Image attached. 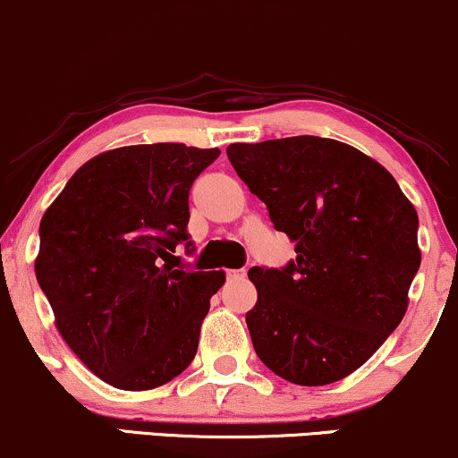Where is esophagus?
Instances as JSON below:
<instances>
[{"label":"esophagus","mask_w":458,"mask_h":458,"mask_svg":"<svg viewBox=\"0 0 458 458\" xmlns=\"http://www.w3.org/2000/svg\"><path fill=\"white\" fill-rule=\"evenodd\" d=\"M246 278V269H227V280H244Z\"/></svg>","instance_id":"34e87169"}]
</instances>
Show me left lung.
<instances>
[{
  "label": "left lung",
  "instance_id": "obj_1",
  "mask_svg": "<svg viewBox=\"0 0 458 458\" xmlns=\"http://www.w3.org/2000/svg\"><path fill=\"white\" fill-rule=\"evenodd\" d=\"M227 157L295 242V261L252 267L257 357L293 385L359 369L402 323L420 267L419 214L380 163L335 140L231 144Z\"/></svg>",
  "mask_w": 458,
  "mask_h": 458
}]
</instances>
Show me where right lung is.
Here are the masks:
<instances>
[{
    "instance_id": "add662e5",
    "label": "right lung",
    "mask_w": 458,
    "mask_h": 458,
    "mask_svg": "<svg viewBox=\"0 0 458 458\" xmlns=\"http://www.w3.org/2000/svg\"><path fill=\"white\" fill-rule=\"evenodd\" d=\"M218 148L140 144L78 169L39 223L36 278L56 329L95 376L148 391L195 359L223 272L180 267L189 191Z\"/></svg>"
}]
</instances>
